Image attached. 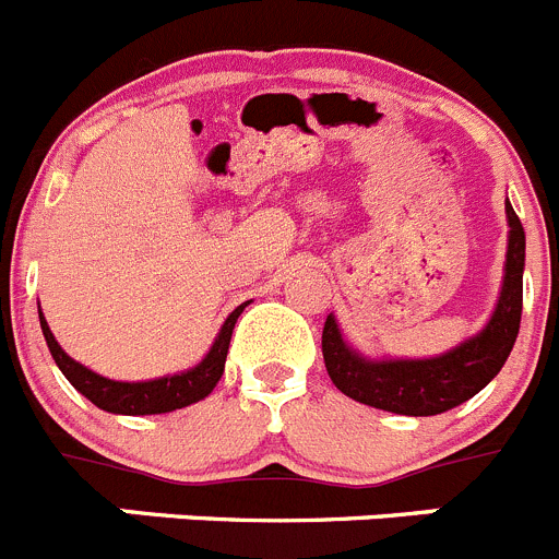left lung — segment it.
Masks as SVG:
<instances>
[{
    "label": "left lung",
    "mask_w": 559,
    "mask_h": 559,
    "mask_svg": "<svg viewBox=\"0 0 559 559\" xmlns=\"http://www.w3.org/2000/svg\"><path fill=\"white\" fill-rule=\"evenodd\" d=\"M507 238L504 283L499 305L479 335L468 337L452 352L429 360H366L341 337L337 321L326 316L321 352L330 380L341 393L368 407L399 416H438L477 396L513 352L524 307V252L526 238L513 204L504 202Z\"/></svg>",
    "instance_id": "obj_1"
}]
</instances>
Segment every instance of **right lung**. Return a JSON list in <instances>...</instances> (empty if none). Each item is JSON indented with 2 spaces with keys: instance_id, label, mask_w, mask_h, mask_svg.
<instances>
[{
  "instance_id": "add662e5",
  "label": "right lung",
  "mask_w": 559,
  "mask_h": 559,
  "mask_svg": "<svg viewBox=\"0 0 559 559\" xmlns=\"http://www.w3.org/2000/svg\"><path fill=\"white\" fill-rule=\"evenodd\" d=\"M246 301L240 307H235L229 319L224 321L222 332L213 341L210 352L204 355V360L199 366L188 368L182 373H171V377H160V380H146V382H116L107 380L102 373H94L91 368H85L82 362L71 360L60 343L55 341L52 330L46 324L44 313L40 316V330H44L46 346L52 352L55 362L63 371L66 380L76 388L85 399L96 404L99 409L107 413H116V416H155V413H171V409L188 407V404L199 402V399L207 396L216 382L222 380L224 362H227L229 352V337H233L235 321L243 313Z\"/></svg>"
}]
</instances>
